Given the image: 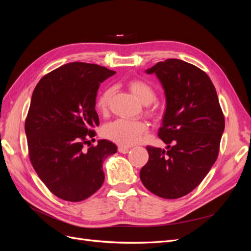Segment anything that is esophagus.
Here are the masks:
<instances>
[{
	"label": "esophagus",
	"instance_id": "esophagus-1",
	"mask_svg": "<svg viewBox=\"0 0 251 251\" xmlns=\"http://www.w3.org/2000/svg\"><path fill=\"white\" fill-rule=\"evenodd\" d=\"M128 148H126V147H119L118 148V151L119 153H121V154H126V153H128Z\"/></svg>",
	"mask_w": 251,
	"mask_h": 251
}]
</instances>
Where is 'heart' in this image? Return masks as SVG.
<instances>
[{"label":"heart","mask_w":251,"mask_h":251,"mask_svg":"<svg viewBox=\"0 0 251 251\" xmlns=\"http://www.w3.org/2000/svg\"><path fill=\"white\" fill-rule=\"evenodd\" d=\"M127 87L143 104H150L156 100V92L154 88L146 81L133 79L128 81ZM113 93L114 90L112 88H108L97 97L96 108L98 112L101 114L107 113ZM146 130L147 126L141 121L116 119L104 126L102 135L104 138L115 142L121 147H130L138 141L140 136L146 132Z\"/></svg>","instance_id":"heart-1"}]
</instances>
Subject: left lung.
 <instances>
[{
	"mask_svg": "<svg viewBox=\"0 0 251 251\" xmlns=\"http://www.w3.org/2000/svg\"><path fill=\"white\" fill-rule=\"evenodd\" d=\"M164 89L166 109L158 136L168 148L147 147L143 185L164 199L181 198L198 186L217 160L225 120L208 75L177 58L146 71Z\"/></svg>",
	"mask_w": 251,
	"mask_h": 251,
	"instance_id": "left-lung-1",
	"label": "left lung"
}]
</instances>
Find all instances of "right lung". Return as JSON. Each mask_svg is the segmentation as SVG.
Returning <instances> with one entry per match:
<instances>
[{"label":"right lung","instance_id":"right-lung-1","mask_svg":"<svg viewBox=\"0 0 251 251\" xmlns=\"http://www.w3.org/2000/svg\"><path fill=\"white\" fill-rule=\"evenodd\" d=\"M114 74L95 64L69 63L43 76L33 91L25 121L30 162L59 199L82 201L103 183L102 163L117 147L104 139L84 146L100 126L97 90Z\"/></svg>","mask_w":251,"mask_h":251}]
</instances>
